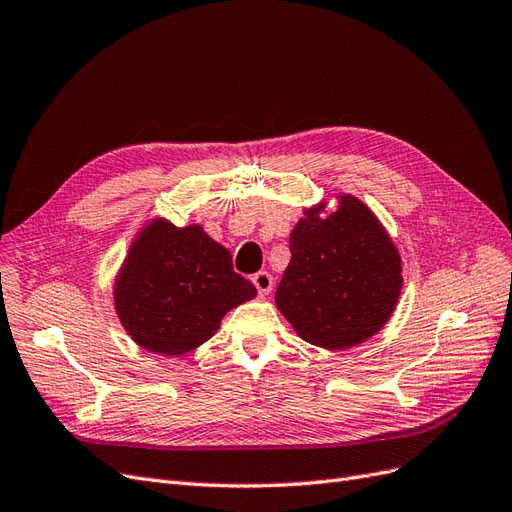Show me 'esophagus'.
<instances>
[{"label":"esophagus","mask_w":512,"mask_h":512,"mask_svg":"<svg viewBox=\"0 0 512 512\" xmlns=\"http://www.w3.org/2000/svg\"><path fill=\"white\" fill-rule=\"evenodd\" d=\"M251 280H253V285H255L257 293H259V298H266V295H270L272 285H274L272 274H268V272H257V274H253Z\"/></svg>","instance_id":"34e87169"}]
</instances>
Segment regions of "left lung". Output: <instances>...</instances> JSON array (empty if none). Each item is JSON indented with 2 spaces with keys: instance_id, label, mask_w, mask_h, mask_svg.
I'll return each instance as SVG.
<instances>
[{
  "instance_id": "left-lung-1",
  "label": "left lung",
  "mask_w": 512,
  "mask_h": 512,
  "mask_svg": "<svg viewBox=\"0 0 512 512\" xmlns=\"http://www.w3.org/2000/svg\"><path fill=\"white\" fill-rule=\"evenodd\" d=\"M304 208L289 236L291 261L276 289V308L302 340L340 351L366 342L393 315L402 291V257L376 214L338 193Z\"/></svg>"
}]
</instances>
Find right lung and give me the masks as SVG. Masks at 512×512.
<instances>
[{
    "instance_id": "add662e5",
    "label": "right lung",
    "mask_w": 512,
    "mask_h": 512,
    "mask_svg": "<svg viewBox=\"0 0 512 512\" xmlns=\"http://www.w3.org/2000/svg\"><path fill=\"white\" fill-rule=\"evenodd\" d=\"M251 280L202 225L155 217L131 240L114 278V310L142 349L178 357L210 340L229 310L253 300Z\"/></svg>"
}]
</instances>
